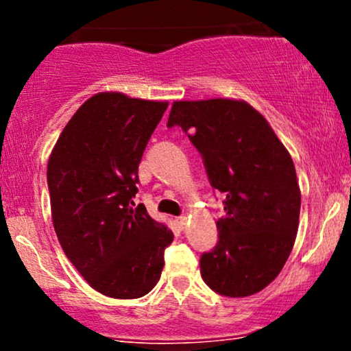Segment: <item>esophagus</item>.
I'll return each mask as SVG.
<instances>
[{"mask_svg":"<svg viewBox=\"0 0 351 351\" xmlns=\"http://www.w3.org/2000/svg\"><path fill=\"white\" fill-rule=\"evenodd\" d=\"M175 223H176V226H178L180 231H184V229H186V217H184V216L176 217Z\"/></svg>","mask_w":351,"mask_h":351,"instance_id":"esophagus-1","label":"esophagus"}]
</instances>
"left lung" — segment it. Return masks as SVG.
<instances>
[{
  "instance_id": "1",
  "label": "left lung",
  "mask_w": 351,
  "mask_h": 351,
  "mask_svg": "<svg viewBox=\"0 0 351 351\" xmlns=\"http://www.w3.org/2000/svg\"><path fill=\"white\" fill-rule=\"evenodd\" d=\"M181 127L203 156L209 184L224 195L217 244L199 259L201 277L224 297H247L279 276L295 243L300 189L295 167L271 125L231 99L175 102Z\"/></svg>"
}]
</instances>
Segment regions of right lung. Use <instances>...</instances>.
<instances>
[{"label":"right lung","mask_w":351,"mask_h":351,"mask_svg":"<svg viewBox=\"0 0 351 351\" xmlns=\"http://www.w3.org/2000/svg\"><path fill=\"white\" fill-rule=\"evenodd\" d=\"M167 107L100 92L72 115L47 163L59 243L88 285L114 299L147 295L173 241L134 203L140 160Z\"/></svg>","instance_id":"add662e5"}]
</instances>
